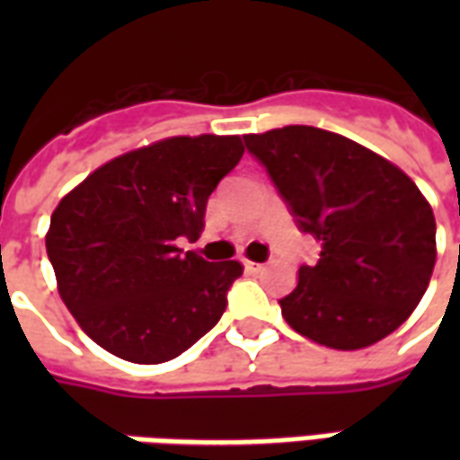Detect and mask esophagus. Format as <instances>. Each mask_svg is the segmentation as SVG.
I'll use <instances>...</instances> for the list:
<instances>
[{
    "mask_svg": "<svg viewBox=\"0 0 460 460\" xmlns=\"http://www.w3.org/2000/svg\"><path fill=\"white\" fill-rule=\"evenodd\" d=\"M243 269L251 270V273H261V270L266 269V266H263V263H253V261L243 259Z\"/></svg>",
    "mask_w": 460,
    "mask_h": 460,
    "instance_id": "esophagus-1",
    "label": "esophagus"
}]
</instances>
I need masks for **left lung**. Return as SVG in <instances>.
Masks as SVG:
<instances>
[{
    "label": "left lung",
    "mask_w": 460,
    "mask_h": 460,
    "mask_svg": "<svg viewBox=\"0 0 460 460\" xmlns=\"http://www.w3.org/2000/svg\"><path fill=\"white\" fill-rule=\"evenodd\" d=\"M320 259L280 298L290 328L332 349L386 338L424 298L436 263L434 211L392 162L310 125L243 135Z\"/></svg>",
    "instance_id": "8db88e82"
}]
</instances>
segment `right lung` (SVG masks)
Listing matches in <instances>:
<instances>
[{
  "label": "right lung",
  "mask_w": 460,
  "mask_h": 460,
  "mask_svg": "<svg viewBox=\"0 0 460 460\" xmlns=\"http://www.w3.org/2000/svg\"><path fill=\"white\" fill-rule=\"evenodd\" d=\"M241 155L239 135L167 137L105 162L58 201L46 234L58 293L111 355L160 365L219 323L243 266L177 241L199 239L207 199Z\"/></svg>",
  "instance_id": "1"
}]
</instances>
